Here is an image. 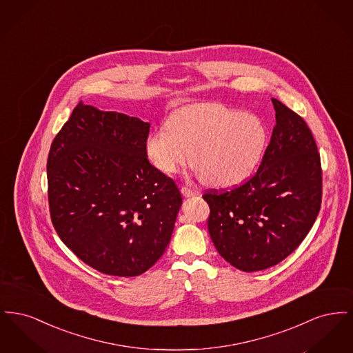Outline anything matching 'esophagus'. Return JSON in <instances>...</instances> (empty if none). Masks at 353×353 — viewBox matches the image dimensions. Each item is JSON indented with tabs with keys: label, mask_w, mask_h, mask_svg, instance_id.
<instances>
[{
	"label": "esophagus",
	"mask_w": 353,
	"mask_h": 353,
	"mask_svg": "<svg viewBox=\"0 0 353 353\" xmlns=\"http://www.w3.org/2000/svg\"><path fill=\"white\" fill-rule=\"evenodd\" d=\"M181 193H183V196H185V197H192V196H196V194H197L196 190H193V189H190V188H186V186L181 188Z\"/></svg>",
	"instance_id": "1"
}]
</instances>
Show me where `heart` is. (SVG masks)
Here are the masks:
<instances>
[{"label": "heart", "instance_id": "heart-1", "mask_svg": "<svg viewBox=\"0 0 353 353\" xmlns=\"http://www.w3.org/2000/svg\"><path fill=\"white\" fill-rule=\"evenodd\" d=\"M268 144L262 119L217 103H200L176 111L167 127L145 139V153L165 174L192 160L203 183L217 188L239 184L261 161Z\"/></svg>", "mask_w": 353, "mask_h": 353}]
</instances>
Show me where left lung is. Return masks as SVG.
I'll return each mask as SVG.
<instances>
[{"label":"left lung","instance_id":"1","mask_svg":"<svg viewBox=\"0 0 353 353\" xmlns=\"http://www.w3.org/2000/svg\"><path fill=\"white\" fill-rule=\"evenodd\" d=\"M271 101L276 121L255 174L230 190L202 194L217 252L246 272L287 258L311 230L321 205V164L312 132L302 117Z\"/></svg>","mask_w":353,"mask_h":353}]
</instances>
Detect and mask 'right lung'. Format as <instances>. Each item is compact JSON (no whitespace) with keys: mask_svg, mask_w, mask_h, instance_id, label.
I'll use <instances>...</instances> for the list:
<instances>
[{"mask_svg":"<svg viewBox=\"0 0 353 353\" xmlns=\"http://www.w3.org/2000/svg\"><path fill=\"white\" fill-rule=\"evenodd\" d=\"M150 123L81 101L48 157L52 226L85 265L137 276L168 246L183 203L176 183L145 153Z\"/></svg>","mask_w":353,"mask_h":353,"instance_id":"obj_1","label":"right lung"}]
</instances>
